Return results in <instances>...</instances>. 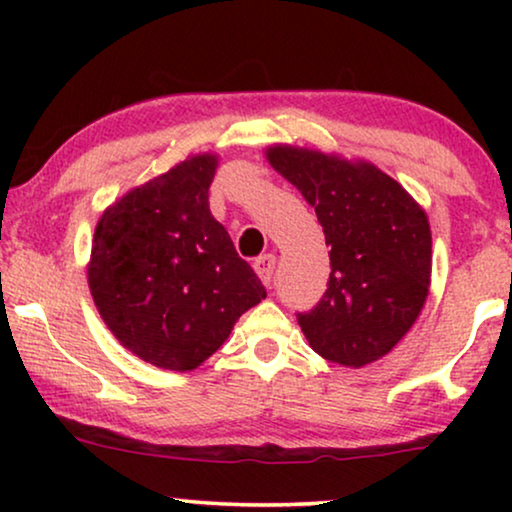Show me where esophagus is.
<instances>
[{"label": "esophagus", "instance_id": "1", "mask_svg": "<svg viewBox=\"0 0 512 512\" xmlns=\"http://www.w3.org/2000/svg\"><path fill=\"white\" fill-rule=\"evenodd\" d=\"M275 265H277V258L272 254H263L254 261V270L258 272V277H261V282L265 286L272 284V277H275Z\"/></svg>", "mask_w": 512, "mask_h": 512}]
</instances>
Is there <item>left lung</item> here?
Wrapping results in <instances>:
<instances>
[{
    "label": "left lung",
    "instance_id": "1",
    "mask_svg": "<svg viewBox=\"0 0 512 512\" xmlns=\"http://www.w3.org/2000/svg\"><path fill=\"white\" fill-rule=\"evenodd\" d=\"M268 160L303 193L331 247L324 296L298 324L312 349L366 366L410 331L429 296L431 230L405 188L368 163L272 146Z\"/></svg>",
    "mask_w": 512,
    "mask_h": 512
}]
</instances>
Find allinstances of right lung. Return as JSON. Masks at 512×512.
Returning a JSON list of instances; mask_svg holds the SVG:
<instances>
[{
  "mask_svg": "<svg viewBox=\"0 0 512 512\" xmlns=\"http://www.w3.org/2000/svg\"><path fill=\"white\" fill-rule=\"evenodd\" d=\"M214 156H193L123 195L95 228L88 284L104 324L139 359L193 370L265 298L209 212Z\"/></svg>",
  "mask_w": 512,
  "mask_h": 512,
  "instance_id": "add662e5",
  "label": "right lung"
}]
</instances>
